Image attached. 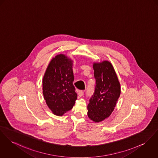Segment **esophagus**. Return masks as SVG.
Segmentation results:
<instances>
[{
	"label": "esophagus",
	"mask_w": 158,
	"mask_h": 158,
	"mask_svg": "<svg viewBox=\"0 0 158 158\" xmlns=\"http://www.w3.org/2000/svg\"><path fill=\"white\" fill-rule=\"evenodd\" d=\"M84 95V92L83 91H78V96L79 97H82Z\"/></svg>",
	"instance_id": "34e87169"
}]
</instances>
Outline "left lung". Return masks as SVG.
Segmentation results:
<instances>
[{
	"instance_id": "1",
	"label": "left lung",
	"mask_w": 158,
	"mask_h": 158,
	"mask_svg": "<svg viewBox=\"0 0 158 158\" xmlns=\"http://www.w3.org/2000/svg\"><path fill=\"white\" fill-rule=\"evenodd\" d=\"M96 79L94 92L88 105V116L100 122L108 118L114 110L120 95V84L115 72L108 61L93 64Z\"/></svg>"
}]
</instances>
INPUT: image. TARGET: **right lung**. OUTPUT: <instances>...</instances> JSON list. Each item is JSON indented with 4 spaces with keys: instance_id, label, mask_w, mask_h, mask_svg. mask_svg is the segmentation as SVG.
<instances>
[{
    "instance_id": "1",
    "label": "right lung",
    "mask_w": 158,
    "mask_h": 158,
    "mask_svg": "<svg viewBox=\"0 0 158 158\" xmlns=\"http://www.w3.org/2000/svg\"><path fill=\"white\" fill-rule=\"evenodd\" d=\"M73 81L72 61L62 54L56 56L43 80L44 97L54 114L61 116L72 109L77 96Z\"/></svg>"
}]
</instances>
